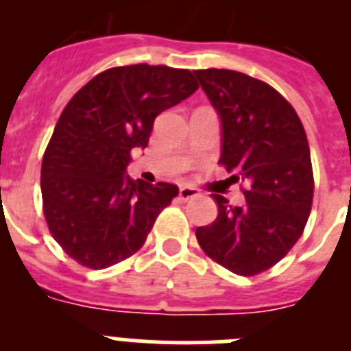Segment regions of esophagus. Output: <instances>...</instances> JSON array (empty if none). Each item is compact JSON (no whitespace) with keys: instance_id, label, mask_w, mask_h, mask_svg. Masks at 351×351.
Instances as JSON below:
<instances>
[{"instance_id":"34e87169","label":"esophagus","mask_w":351,"mask_h":351,"mask_svg":"<svg viewBox=\"0 0 351 351\" xmlns=\"http://www.w3.org/2000/svg\"><path fill=\"white\" fill-rule=\"evenodd\" d=\"M179 197H181V200H190V198L198 197V190L197 188H193V186L184 184L179 188Z\"/></svg>"}]
</instances>
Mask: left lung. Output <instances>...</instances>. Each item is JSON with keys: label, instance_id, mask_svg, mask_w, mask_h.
<instances>
[{"label": "left lung", "instance_id": "obj_1", "mask_svg": "<svg viewBox=\"0 0 351 351\" xmlns=\"http://www.w3.org/2000/svg\"><path fill=\"white\" fill-rule=\"evenodd\" d=\"M218 112L219 163L243 181L246 204L213 195L218 218L195 230L207 255L239 276L280 262L302 235L313 204L309 144L299 116L269 84L234 70L193 71Z\"/></svg>", "mask_w": 351, "mask_h": 351}]
</instances>
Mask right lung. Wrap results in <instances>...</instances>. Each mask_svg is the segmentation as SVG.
I'll return each mask as SVG.
<instances>
[{
    "instance_id": "right-lung-1",
    "label": "right lung",
    "mask_w": 351,
    "mask_h": 351,
    "mask_svg": "<svg viewBox=\"0 0 351 351\" xmlns=\"http://www.w3.org/2000/svg\"><path fill=\"white\" fill-rule=\"evenodd\" d=\"M198 89L190 70L132 64L105 70L68 101L42 161L43 214L56 243L89 269L142 247L179 188L133 181V149L147 145L160 112Z\"/></svg>"
}]
</instances>
